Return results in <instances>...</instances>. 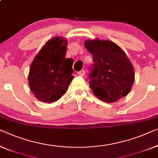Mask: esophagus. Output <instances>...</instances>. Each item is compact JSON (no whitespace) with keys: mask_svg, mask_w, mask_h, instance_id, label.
Returning a JSON list of instances; mask_svg holds the SVG:
<instances>
[{"mask_svg":"<svg viewBox=\"0 0 158 158\" xmlns=\"http://www.w3.org/2000/svg\"><path fill=\"white\" fill-rule=\"evenodd\" d=\"M78 74L79 76H84V75L85 74V70L82 69L81 71H79V72H78Z\"/></svg>","mask_w":158,"mask_h":158,"instance_id":"1","label":"esophagus"}]
</instances>
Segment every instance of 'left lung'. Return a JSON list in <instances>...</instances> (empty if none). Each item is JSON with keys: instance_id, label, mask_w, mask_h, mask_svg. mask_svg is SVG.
<instances>
[{"instance_id": "obj_1", "label": "left lung", "mask_w": 158, "mask_h": 158, "mask_svg": "<svg viewBox=\"0 0 158 158\" xmlns=\"http://www.w3.org/2000/svg\"><path fill=\"white\" fill-rule=\"evenodd\" d=\"M84 46L93 56L89 84L95 96L114 102L130 92L135 79L133 66L116 44L99 39L87 40Z\"/></svg>"}]
</instances>
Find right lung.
Listing matches in <instances>:
<instances>
[{
    "label": "right lung",
    "mask_w": 158,
    "mask_h": 158,
    "mask_svg": "<svg viewBox=\"0 0 158 158\" xmlns=\"http://www.w3.org/2000/svg\"><path fill=\"white\" fill-rule=\"evenodd\" d=\"M67 40L47 41L33 61L28 75L31 90L39 100L52 103L61 98L72 81L73 59H66Z\"/></svg>",
    "instance_id": "add662e5"
}]
</instances>
